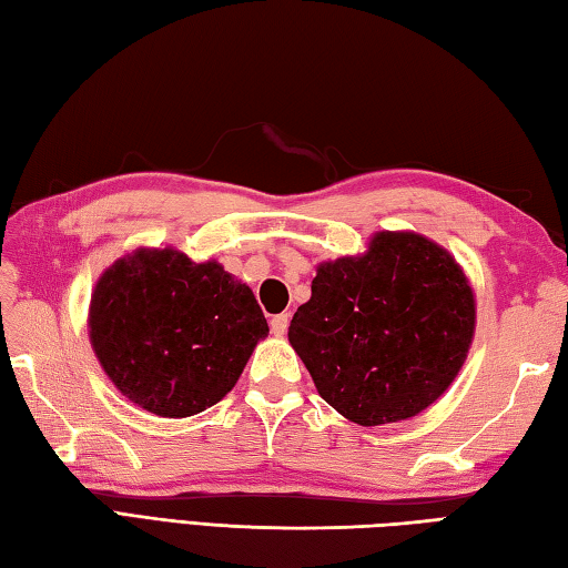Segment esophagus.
Segmentation results:
<instances>
[{
  "label": "esophagus",
  "instance_id": "34e87169",
  "mask_svg": "<svg viewBox=\"0 0 568 568\" xmlns=\"http://www.w3.org/2000/svg\"><path fill=\"white\" fill-rule=\"evenodd\" d=\"M287 325H291V313H281L271 320V332L275 337H283L287 332Z\"/></svg>",
  "mask_w": 568,
  "mask_h": 568
}]
</instances>
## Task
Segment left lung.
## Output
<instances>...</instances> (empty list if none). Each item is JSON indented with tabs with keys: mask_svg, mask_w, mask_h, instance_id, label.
I'll return each mask as SVG.
<instances>
[{
	"mask_svg": "<svg viewBox=\"0 0 568 568\" xmlns=\"http://www.w3.org/2000/svg\"><path fill=\"white\" fill-rule=\"evenodd\" d=\"M475 297L448 251L418 233H376L359 258L322 263L287 339L320 396L359 426L406 420L468 357Z\"/></svg>",
	"mask_w": 568,
	"mask_h": 568,
	"instance_id": "obj_1",
	"label": "left lung"
}]
</instances>
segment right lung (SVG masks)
Listing matches in <instances>:
<instances>
[{
  "instance_id": "right-lung-1",
  "label": "right lung",
  "mask_w": 568,
  "mask_h": 568,
  "mask_svg": "<svg viewBox=\"0 0 568 568\" xmlns=\"http://www.w3.org/2000/svg\"><path fill=\"white\" fill-rule=\"evenodd\" d=\"M91 342L132 404L164 418L202 414L224 398L268 322L246 283L216 261L135 251L100 275Z\"/></svg>"
}]
</instances>
